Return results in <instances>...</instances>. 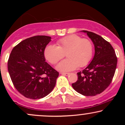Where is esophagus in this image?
<instances>
[{"label": "esophagus", "instance_id": "34e87169", "mask_svg": "<svg viewBox=\"0 0 125 125\" xmlns=\"http://www.w3.org/2000/svg\"><path fill=\"white\" fill-rule=\"evenodd\" d=\"M61 74H62V75H69V74L70 73H65V72H61Z\"/></svg>", "mask_w": 125, "mask_h": 125}]
</instances>
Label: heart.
I'll use <instances>...</instances> for the list:
<instances>
[{
  "label": "heart",
  "mask_w": 125,
  "mask_h": 125,
  "mask_svg": "<svg viewBox=\"0 0 125 125\" xmlns=\"http://www.w3.org/2000/svg\"><path fill=\"white\" fill-rule=\"evenodd\" d=\"M58 46L50 44L44 51L45 58L51 64H56L65 55L67 59L57 65V69L62 72L73 71L77 67L86 66L92 58L94 46L90 40L79 36L71 35L57 42Z\"/></svg>",
  "instance_id": "obj_1"
}]
</instances>
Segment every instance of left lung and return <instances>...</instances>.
Instances as JSON below:
<instances>
[{"instance_id":"obj_1","label":"left lung","mask_w":125,"mask_h":125,"mask_svg":"<svg viewBox=\"0 0 125 125\" xmlns=\"http://www.w3.org/2000/svg\"><path fill=\"white\" fill-rule=\"evenodd\" d=\"M94 46L92 61L82 72L77 73L78 79L72 84L77 92L86 96L100 94L109 86L117 66V57L114 49L100 36L86 31Z\"/></svg>"}]
</instances>
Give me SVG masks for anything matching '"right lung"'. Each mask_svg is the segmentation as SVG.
I'll return each mask as SVG.
<instances>
[{
	"instance_id": "add662e5",
	"label": "right lung",
	"mask_w": 125,
	"mask_h": 125,
	"mask_svg": "<svg viewBox=\"0 0 125 125\" xmlns=\"http://www.w3.org/2000/svg\"><path fill=\"white\" fill-rule=\"evenodd\" d=\"M51 41L48 36H35L21 41L12 49L8 72L17 90L27 98L39 99L56 85L59 72L46 62L44 51Z\"/></svg>"
}]
</instances>
